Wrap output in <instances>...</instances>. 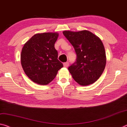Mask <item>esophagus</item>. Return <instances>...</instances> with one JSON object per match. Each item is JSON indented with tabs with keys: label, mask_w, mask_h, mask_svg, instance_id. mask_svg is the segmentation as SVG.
Instances as JSON below:
<instances>
[{
	"label": "esophagus",
	"mask_w": 127,
	"mask_h": 127,
	"mask_svg": "<svg viewBox=\"0 0 127 127\" xmlns=\"http://www.w3.org/2000/svg\"><path fill=\"white\" fill-rule=\"evenodd\" d=\"M63 65L64 67H68V65H69V63L68 62H65V63H64Z\"/></svg>",
	"instance_id": "1"
}]
</instances>
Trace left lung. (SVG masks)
I'll use <instances>...</instances> for the list:
<instances>
[{
	"label": "left lung",
	"mask_w": 127,
	"mask_h": 127,
	"mask_svg": "<svg viewBox=\"0 0 127 127\" xmlns=\"http://www.w3.org/2000/svg\"><path fill=\"white\" fill-rule=\"evenodd\" d=\"M64 35L73 46L77 58L68 68L73 79L81 86L95 82L105 68L106 52L99 37L88 31H63Z\"/></svg>",
	"instance_id": "left-lung-1"
}]
</instances>
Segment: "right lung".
<instances>
[{
  "mask_svg": "<svg viewBox=\"0 0 127 127\" xmlns=\"http://www.w3.org/2000/svg\"><path fill=\"white\" fill-rule=\"evenodd\" d=\"M58 36V33L36 34L24 44L21 65L28 77L35 83L47 85L63 67L54 47Z\"/></svg>",
  "mask_w": 127,
  "mask_h": 127,
  "instance_id": "1",
  "label": "right lung"
}]
</instances>
